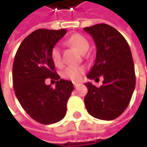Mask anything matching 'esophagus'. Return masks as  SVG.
<instances>
[{
    "label": "esophagus",
    "mask_w": 147,
    "mask_h": 147,
    "mask_svg": "<svg viewBox=\"0 0 147 147\" xmlns=\"http://www.w3.org/2000/svg\"><path fill=\"white\" fill-rule=\"evenodd\" d=\"M78 86H79V83H76V82L74 83V87H75V88H77Z\"/></svg>",
    "instance_id": "1"
}]
</instances>
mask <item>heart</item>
<instances>
[{
    "label": "heart",
    "instance_id": "obj_1",
    "mask_svg": "<svg viewBox=\"0 0 147 147\" xmlns=\"http://www.w3.org/2000/svg\"><path fill=\"white\" fill-rule=\"evenodd\" d=\"M66 43L76 48L79 53H83L87 52L89 48V43L88 40L80 34H74L67 41ZM51 59L55 66H61L63 65V59L61 56V52L59 46H54L50 53ZM85 70L82 66H68L66 69L64 70L62 72V76L65 79H69L73 82H78L81 80L82 74L84 73Z\"/></svg>",
    "mask_w": 147,
    "mask_h": 147
}]
</instances>
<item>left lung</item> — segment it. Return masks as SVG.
Returning <instances> with one entry per match:
<instances>
[{"label":"left lung","mask_w":147,"mask_h":147,"mask_svg":"<svg viewBox=\"0 0 147 147\" xmlns=\"http://www.w3.org/2000/svg\"><path fill=\"white\" fill-rule=\"evenodd\" d=\"M96 46L94 64L87 75L88 79L103 76V84L97 88L86 82L88 94L84 103L88 112L101 120H113L128 107L135 88V72L130 47L115 28L98 24L83 29Z\"/></svg>","instance_id":"1"}]
</instances>
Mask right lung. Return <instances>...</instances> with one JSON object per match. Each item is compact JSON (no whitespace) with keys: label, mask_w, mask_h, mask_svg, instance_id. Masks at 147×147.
<instances>
[{"label":"right lung","mask_w":147,"mask_h":147,"mask_svg":"<svg viewBox=\"0 0 147 147\" xmlns=\"http://www.w3.org/2000/svg\"><path fill=\"white\" fill-rule=\"evenodd\" d=\"M66 30L39 29L30 34L19 46L13 65L15 95L27 114L42 124L62 120L73 83L60 79L50 56L52 48L65 35ZM47 78L56 80L53 89Z\"/></svg>","instance_id":"add662e5"}]
</instances>
